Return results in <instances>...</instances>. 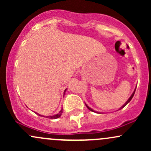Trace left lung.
<instances>
[{
    "mask_svg": "<svg viewBox=\"0 0 151 151\" xmlns=\"http://www.w3.org/2000/svg\"><path fill=\"white\" fill-rule=\"evenodd\" d=\"M136 89H134V91H133V93H132V94H131V96H130V97H129V99H128V100H127V101H126V103H125V104H124V105H123V106H121V108H119V110H121V109H123V108H124V106H126V104H129V102H130V101H131V99H132V98L133 97V95H134V93H135V91H136ZM86 104V107H87V108H88V109H89V110H90V111H91L95 112V113H99V112H97V111H94V110H93V109H91V108H90V107H89V106H88L87 104Z\"/></svg>",
    "mask_w": 151,
    "mask_h": 151,
    "instance_id": "1",
    "label": "left lung"
}]
</instances>
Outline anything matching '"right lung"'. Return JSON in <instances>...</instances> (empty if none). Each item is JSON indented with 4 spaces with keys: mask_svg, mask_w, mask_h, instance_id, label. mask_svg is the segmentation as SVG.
Listing matches in <instances>:
<instances>
[{
    "mask_svg": "<svg viewBox=\"0 0 151 151\" xmlns=\"http://www.w3.org/2000/svg\"><path fill=\"white\" fill-rule=\"evenodd\" d=\"M66 91H67V89H66L65 90V91H64V95H65ZM62 112H63V108H62L61 110H60V111L59 112L58 114H55V115H53V116H46V118H48V119H58V118H60V116H61ZM35 113L36 114H37V115H39V116H42V115H40V114H38L37 113H36V112H35ZM43 116L45 117V116Z\"/></svg>",
    "mask_w": 151,
    "mask_h": 151,
    "instance_id": "obj_1",
    "label": "right lung"
}]
</instances>
